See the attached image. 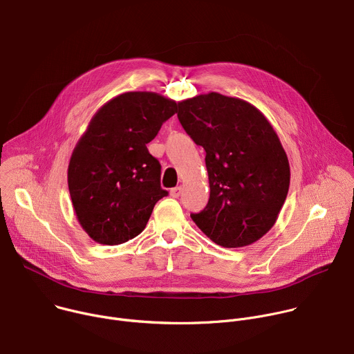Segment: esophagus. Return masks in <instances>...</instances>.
<instances>
[{"instance_id": "1", "label": "esophagus", "mask_w": 354, "mask_h": 354, "mask_svg": "<svg viewBox=\"0 0 354 354\" xmlns=\"http://www.w3.org/2000/svg\"><path fill=\"white\" fill-rule=\"evenodd\" d=\"M180 193H182V186H176V187L171 189V192H169V194H171L172 197H175V198H178V197L180 196Z\"/></svg>"}]
</instances>
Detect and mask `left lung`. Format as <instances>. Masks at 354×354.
<instances>
[{
    "mask_svg": "<svg viewBox=\"0 0 354 354\" xmlns=\"http://www.w3.org/2000/svg\"><path fill=\"white\" fill-rule=\"evenodd\" d=\"M178 108L182 128L205 150L209 182L208 204L192 219L222 248L257 242L274 226L290 183L277 132L250 102L214 91Z\"/></svg>",
    "mask_w": 354,
    "mask_h": 354,
    "instance_id": "1",
    "label": "left lung"
}]
</instances>
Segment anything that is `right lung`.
<instances>
[{
	"mask_svg": "<svg viewBox=\"0 0 354 354\" xmlns=\"http://www.w3.org/2000/svg\"><path fill=\"white\" fill-rule=\"evenodd\" d=\"M176 111L174 100L157 93L128 91L91 118L72 153L68 186L76 218L94 242L115 246L136 238L168 196L147 143Z\"/></svg>",
	"mask_w": 354,
	"mask_h": 354,
	"instance_id": "add662e5",
	"label": "right lung"
}]
</instances>
